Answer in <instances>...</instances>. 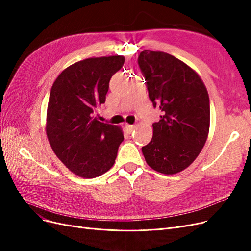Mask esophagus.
Here are the masks:
<instances>
[{
    "instance_id": "1",
    "label": "esophagus",
    "mask_w": 251,
    "mask_h": 251,
    "mask_svg": "<svg viewBox=\"0 0 251 251\" xmlns=\"http://www.w3.org/2000/svg\"><path fill=\"white\" fill-rule=\"evenodd\" d=\"M125 128H126V131H127L128 133H131V132H132V131L134 130L135 126H134V125H129V124H126V125H125Z\"/></svg>"
}]
</instances>
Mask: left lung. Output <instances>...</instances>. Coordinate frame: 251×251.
Returning <instances> with one entry per match:
<instances>
[{
    "instance_id": "8db88e82",
    "label": "left lung",
    "mask_w": 251,
    "mask_h": 251,
    "mask_svg": "<svg viewBox=\"0 0 251 251\" xmlns=\"http://www.w3.org/2000/svg\"><path fill=\"white\" fill-rule=\"evenodd\" d=\"M150 100L162 116L142 147L148 165L173 175L189 167L201 151L209 130V99L201 78L188 65L164 51L144 50L138 56Z\"/></svg>"
}]
</instances>
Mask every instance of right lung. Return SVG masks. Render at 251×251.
Returning a JSON list of instances; mask_svg holds the SVG:
<instances>
[{
    "label": "right lung",
    "mask_w": 251,
    "mask_h": 251,
    "mask_svg": "<svg viewBox=\"0 0 251 251\" xmlns=\"http://www.w3.org/2000/svg\"><path fill=\"white\" fill-rule=\"evenodd\" d=\"M123 56L88 58L62 71L50 88L47 136L60 161L82 178L109 171L124 140L122 129L102 123L96 109L105 101L112 76L122 68Z\"/></svg>",
    "instance_id": "right-lung-1"
}]
</instances>
